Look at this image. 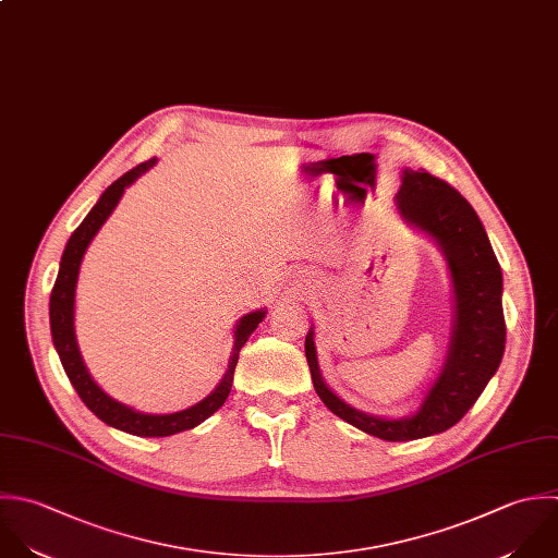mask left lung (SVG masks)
<instances>
[{"mask_svg": "<svg viewBox=\"0 0 558 558\" xmlns=\"http://www.w3.org/2000/svg\"><path fill=\"white\" fill-rule=\"evenodd\" d=\"M396 197L402 217L441 245L452 274L457 319L439 380L413 417L383 420L352 409L326 387L317 367L313 332L306 335L304 348L315 391L337 417L385 441H413L452 428L474 407L500 367L507 324L502 269L472 204L426 169H407Z\"/></svg>", "mask_w": 558, "mask_h": 558, "instance_id": "left-lung-1", "label": "left lung"}]
</instances>
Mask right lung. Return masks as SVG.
Returning <instances> with one entry per match:
<instances>
[{"mask_svg": "<svg viewBox=\"0 0 558 558\" xmlns=\"http://www.w3.org/2000/svg\"><path fill=\"white\" fill-rule=\"evenodd\" d=\"M156 160H147L123 173L119 180H114L97 199V204L90 208V213L84 217V221L73 230L71 239L66 241V247L60 258V269L51 289L49 298V326H51V339L56 345V352L60 356V363L64 367V374L73 389L77 391L80 400L88 407L90 413H95L104 424L136 435V437H169L189 428H195L202 424L206 417H210L221 404L228 400V393L232 389L234 380V367L239 361V352L250 339V335L256 330V326L263 322L265 311H256L245 315L234 330V348L232 356L228 361V372L223 374L219 387L199 404L171 413V415H145L136 413L125 404H119L117 400L108 398L88 376L77 343H75V332H73V298H75V282H77V271L82 256L90 243V239L97 234V230L104 226V221L110 217L114 206L119 204L123 191L128 184H132L143 171H147Z\"/></svg>", "mask_w": 558, "mask_h": 558, "instance_id": "obj_1", "label": "right lung"}]
</instances>
